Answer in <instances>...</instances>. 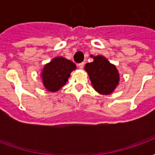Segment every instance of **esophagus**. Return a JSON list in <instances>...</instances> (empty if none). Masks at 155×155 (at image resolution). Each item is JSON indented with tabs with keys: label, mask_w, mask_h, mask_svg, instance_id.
<instances>
[{
	"label": "esophagus",
	"mask_w": 155,
	"mask_h": 155,
	"mask_svg": "<svg viewBox=\"0 0 155 155\" xmlns=\"http://www.w3.org/2000/svg\"><path fill=\"white\" fill-rule=\"evenodd\" d=\"M84 65V62H81V63H80V64H78V66H79V68H80V69H83Z\"/></svg>",
	"instance_id": "obj_1"
}]
</instances>
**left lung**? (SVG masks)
<instances>
[{
  "label": "left lung",
  "instance_id": "1",
  "mask_svg": "<svg viewBox=\"0 0 155 155\" xmlns=\"http://www.w3.org/2000/svg\"><path fill=\"white\" fill-rule=\"evenodd\" d=\"M95 91L101 94H110L120 81V74L115 65L102 55L94 56V61L84 66Z\"/></svg>",
  "mask_w": 155,
  "mask_h": 155
}]
</instances>
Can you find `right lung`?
<instances>
[{
  "instance_id": "1",
  "label": "right lung",
  "mask_w": 155,
  "mask_h": 155,
  "mask_svg": "<svg viewBox=\"0 0 155 155\" xmlns=\"http://www.w3.org/2000/svg\"><path fill=\"white\" fill-rule=\"evenodd\" d=\"M76 69L74 62L64 57L54 58L44 66L41 72L43 84L48 91L55 92L66 84L71 71Z\"/></svg>"
}]
</instances>
